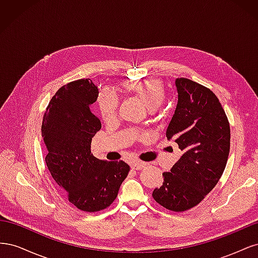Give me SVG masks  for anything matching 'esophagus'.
I'll return each mask as SVG.
<instances>
[{"label": "esophagus", "mask_w": 258, "mask_h": 258, "mask_svg": "<svg viewBox=\"0 0 258 258\" xmlns=\"http://www.w3.org/2000/svg\"><path fill=\"white\" fill-rule=\"evenodd\" d=\"M146 167V163L142 161H134L131 163V168L134 170H141Z\"/></svg>", "instance_id": "1"}]
</instances>
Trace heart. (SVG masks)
Returning <instances> with one entry per match:
<instances>
[{"label":"heart","instance_id":"1","mask_svg":"<svg viewBox=\"0 0 258 258\" xmlns=\"http://www.w3.org/2000/svg\"><path fill=\"white\" fill-rule=\"evenodd\" d=\"M124 89L138 97L150 110L154 111L159 107L166 98V90L163 84L156 79H146L136 83L123 85ZM98 106L101 116L104 120H111L117 114L118 99L111 90L104 89L99 93Z\"/></svg>","mask_w":258,"mask_h":258}]
</instances>
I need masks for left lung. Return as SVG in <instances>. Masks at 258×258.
I'll return each instance as SVG.
<instances>
[{"mask_svg":"<svg viewBox=\"0 0 258 258\" xmlns=\"http://www.w3.org/2000/svg\"><path fill=\"white\" fill-rule=\"evenodd\" d=\"M177 104L167 128L168 140L182 156L163 172V183L153 198L174 212L197 206L220 181L230 148V127L217 97L209 88L176 79Z\"/></svg>","mask_w":258,"mask_h":258,"instance_id":"8db88e82","label":"left lung"}]
</instances>
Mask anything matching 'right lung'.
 I'll list each match as a JSON object with an SVG mask.
<instances>
[{
	"instance_id": "obj_1",
	"label": "right lung",
	"mask_w": 258,
	"mask_h": 258,
	"mask_svg": "<svg viewBox=\"0 0 258 258\" xmlns=\"http://www.w3.org/2000/svg\"><path fill=\"white\" fill-rule=\"evenodd\" d=\"M98 96L91 80L62 86L51 98L42 122L49 173L68 192L69 201L86 212L110 207L130 171L122 160H101L91 154L92 138L101 129V121L89 106Z\"/></svg>"
}]
</instances>
